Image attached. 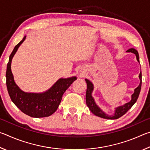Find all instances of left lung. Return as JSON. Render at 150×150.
<instances>
[{
    "label": "left lung",
    "instance_id": "left-lung-1",
    "mask_svg": "<svg viewBox=\"0 0 150 150\" xmlns=\"http://www.w3.org/2000/svg\"><path fill=\"white\" fill-rule=\"evenodd\" d=\"M127 52H131L133 53L136 55L137 61L139 62V54L138 51L136 50L134 48H131V49H129L128 50L126 51ZM139 80H140V83H139V85L138 87L134 89V93L132 95V99L130 102L124 104L122 106H120L118 107H116L115 108V114L112 115H106L105 112L101 110V109L98 107V106L96 105V104L95 102V100H94L93 97L92 96V93L93 91V83L91 82L89 80H88L86 79L85 81L87 83V92H86V103H87V105L90 109V110L92 112L94 115L98 116V117L105 118V119H110V120H115V119H118L122 116H123L124 114H126L128 110H130L132 106L134 103L136 102L137 99H138L139 93H140L141 90V86H142V73L140 72L139 75Z\"/></svg>",
    "mask_w": 150,
    "mask_h": 150
}]
</instances>
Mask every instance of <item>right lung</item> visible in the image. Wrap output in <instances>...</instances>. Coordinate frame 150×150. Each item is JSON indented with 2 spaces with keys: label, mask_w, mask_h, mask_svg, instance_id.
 I'll return each instance as SVG.
<instances>
[{
  "label": "right lung",
  "mask_w": 150,
  "mask_h": 150,
  "mask_svg": "<svg viewBox=\"0 0 150 150\" xmlns=\"http://www.w3.org/2000/svg\"><path fill=\"white\" fill-rule=\"evenodd\" d=\"M26 38L25 35L14 47L9 57L6 72L7 89L12 101L22 112L34 118L47 117L57 110L63 93L73 81L77 79V77L61 78L50 89L42 93H26L22 91L14 82L11 71V62L14 54Z\"/></svg>",
  "instance_id": "1"
}]
</instances>
